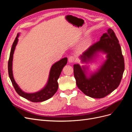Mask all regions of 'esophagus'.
Wrapping results in <instances>:
<instances>
[{
    "label": "esophagus",
    "mask_w": 132,
    "mask_h": 132,
    "mask_svg": "<svg viewBox=\"0 0 132 132\" xmlns=\"http://www.w3.org/2000/svg\"><path fill=\"white\" fill-rule=\"evenodd\" d=\"M68 61L69 63H74L75 61V57L74 56H70L68 58Z\"/></svg>",
    "instance_id": "34e87169"
}]
</instances>
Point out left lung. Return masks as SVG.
<instances>
[{"mask_svg":"<svg viewBox=\"0 0 132 132\" xmlns=\"http://www.w3.org/2000/svg\"><path fill=\"white\" fill-rule=\"evenodd\" d=\"M100 41L94 43L80 57L81 63L93 62L99 52L106 54V60L94 73L88 75V67L74 65V75L78 88L86 95L103 98L117 89L125 70L121 48L114 31L109 29Z\"/></svg>","mask_w":132,"mask_h":132,"instance_id":"obj_1","label":"left lung"}]
</instances>
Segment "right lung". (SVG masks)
<instances>
[{"label": "right lung", "mask_w": 132, "mask_h": 132, "mask_svg": "<svg viewBox=\"0 0 132 132\" xmlns=\"http://www.w3.org/2000/svg\"><path fill=\"white\" fill-rule=\"evenodd\" d=\"M19 34H18L17 36L15 38V41L13 43L8 62V73L12 84H13L16 93L20 96H21V97L28 100L34 102H38L46 101L52 97L57 92L58 88V83L57 80L60 75H61L64 67L67 64L68 58H64L58 62L55 63L52 66L47 84L42 90L34 93H25L20 89V87L19 86L17 83L15 82L13 73V54L15 50V47L16 46L18 42V37L19 36Z\"/></svg>", "instance_id": "add662e5"}]
</instances>
